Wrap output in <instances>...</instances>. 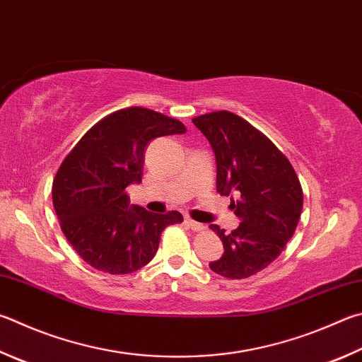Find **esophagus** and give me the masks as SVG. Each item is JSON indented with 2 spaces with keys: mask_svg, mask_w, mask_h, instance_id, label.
Returning <instances> with one entry per match:
<instances>
[{
  "mask_svg": "<svg viewBox=\"0 0 362 362\" xmlns=\"http://www.w3.org/2000/svg\"><path fill=\"white\" fill-rule=\"evenodd\" d=\"M185 223L187 225L193 229V231H202V229H206V226L202 225V223H198V221H194V220H192L189 218V216H185Z\"/></svg>",
  "mask_w": 362,
  "mask_h": 362,
  "instance_id": "obj_1",
  "label": "esophagus"
}]
</instances>
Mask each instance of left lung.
<instances>
[{
    "instance_id": "obj_1",
    "label": "left lung",
    "mask_w": 362,
    "mask_h": 362,
    "mask_svg": "<svg viewBox=\"0 0 362 362\" xmlns=\"http://www.w3.org/2000/svg\"><path fill=\"white\" fill-rule=\"evenodd\" d=\"M206 136L216 161V192L235 194L231 209L240 225L231 234L218 225L225 253L209 262L226 279H247L262 271L284 252L302 212V188L291 163L267 139L228 110L193 118Z\"/></svg>"
}]
</instances>
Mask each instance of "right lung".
I'll list each match as a JSON object with an SVG mask.
<instances>
[{
	"mask_svg": "<svg viewBox=\"0 0 362 362\" xmlns=\"http://www.w3.org/2000/svg\"><path fill=\"white\" fill-rule=\"evenodd\" d=\"M183 133L175 118L128 107L91 127L64 158L52 199L64 235L87 264L112 275L139 271L152 261L164 229L183 221L177 210L152 214L129 204L124 192L142 180L148 142Z\"/></svg>",
	"mask_w": 362,
	"mask_h": 362,
	"instance_id": "right-lung-1",
	"label": "right lung"
}]
</instances>
